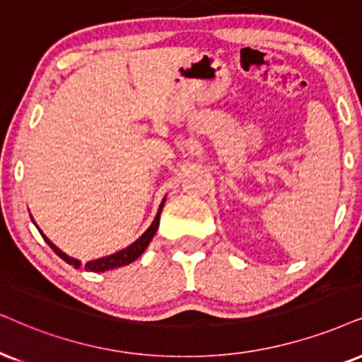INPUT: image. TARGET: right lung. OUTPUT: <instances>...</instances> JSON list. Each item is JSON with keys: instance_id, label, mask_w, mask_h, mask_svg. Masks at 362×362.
Segmentation results:
<instances>
[{"instance_id": "right-lung-1", "label": "right lung", "mask_w": 362, "mask_h": 362, "mask_svg": "<svg viewBox=\"0 0 362 362\" xmlns=\"http://www.w3.org/2000/svg\"><path fill=\"white\" fill-rule=\"evenodd\" d=\"M163 204H165V197H163L162 204H160L158 212H157V215H155L152 226H150V227L147 228V230H145L144 234H141V235L139 237V239H136V240L134 242V244H130L128 247H125V249L118 250V252H115V254H110V255H107V257H100V259L90 260V262L85 264L86 271H91V272H105V271H110V269H117V267H122V265H128V264L134 262V260L139 259L140 255L144 254V250L148 247L150 240L153 239L155 232H157L158 223H160V214H162ZM31 221H33V217H31ZM33 223H35V221H33ZM35 226H36V223H35ZM36 228H38L41 237H43L45 242H47V244H48L49 247H52L53 252L57 254L58 257H62L63 260H65L66 264L73 265V267H76V269L81 267V260L71 257V255H68V254L63 252L62 249H58V247L54 245L53 242L49 240L48 237L43 234V232H41V228H40L38 226H36Z\"/></svg>"}]
</instances>
